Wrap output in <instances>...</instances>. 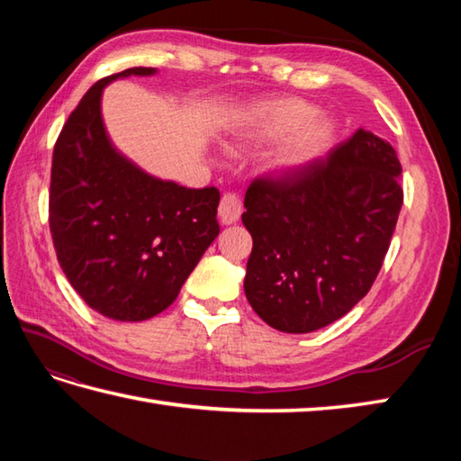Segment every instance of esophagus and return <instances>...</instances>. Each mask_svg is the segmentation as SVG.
Wrapping results in <instances>:
<instances>
[{
  "mask_svg": "<svg viewBox=\"0 0 461 461\" xmlns=\"http://www.w3.org/2000/svg\"><path fill=\"white\" fill-rule=\"evenodd\" d=\"M218 212H220V218L223 223H236L243 212L241 198L238 194H231V192L223 194Z\"/></svg>",
  "mask_w": 461,
  "mask_h": 461,
  "instance_id": "obj_1",
  "label": "esophagus"
}]
</instances>
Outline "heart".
<instances>
[{
	"label": "heart",
	"instance_id": "1",
	"mask_svg": "<svg viewBox=\"0 0 461 461\" xmlns=\"http://www.w3.org/2000/svg\"><path fill=\"white\" fill-rule=\"evenodd\" d=\"M238 139L251 144L283 139L269 156V168L277 174H295L329 150L335 129L327 119L317 116L312 104L277 99L253 106L238 126Z\"/></svg>",
	"mask_w": 461,
	"mask_h": 461
}]
</instances>
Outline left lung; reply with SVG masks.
Here are the masks:
<instances>
[{
    "mask_svg": "<svg viewBox=\"0 0 461 461\" xmlns=\"http://www.w3.org/2000/svg\"><path fill=\"white\" fill-rule=\"evenodd\" d=\"M400 174L393 146L358 129L327 158L249 184L241 221L253 249L243 289L269 327L312 332L366 295L402 208Z\"/></svg>",
    "mask_w": 461,
    "mask_h": 461,
    "instance_id": "1",
    "label": "left lung"
}]
</instances>
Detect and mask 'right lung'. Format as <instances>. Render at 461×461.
<instances>
[{
    "label": "right lung",
    "instance_id": "add662e5",
    "mask_svg": "<svg viewBox=\"0 0 461 461\" xmlns=\"http://www.w3.org/2000/svg\"><path fill=\"white\" fill-rule=\"evenodd\" d=\"M154 73L132 67L95 83L53 150L49 228L59 266L86 305L114 321H146L170 307L220 233L218 188L154 178L104 131V86Z\"/></svg>",
    "mask_w": 461,
    "mask_h": 461
}]
</instances>
